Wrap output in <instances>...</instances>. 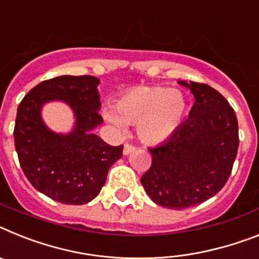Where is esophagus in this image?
Instances as JSON below:
<instances>
[{
    "mask_svg": "<svg viewBox=\"0 0 259 259\" xmlns=\"http://www.w3.org/2000/svg\"><path fill=\"white\" fill-rule=\"evenodd\" d=\"M136 150V146H133V145H130V143H126L125 146H123V155H129V154H132Z\"/></svg>",
    "mask_w": 259,
    "mask_h": 259,
    "instance_id": "1",
    "label": "esophagus"
}]
</instances>
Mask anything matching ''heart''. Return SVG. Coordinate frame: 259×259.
<instances>
[{
  "mask_svg": "<svg viewBox=\"0 0 259 259\" xmlns=\"http://www.w3.org/2000/svg\"><path fill=\"white\" fill-rule=\"evenodd\" d=\"M116 109L104 112L108 122L121 130H125L126 122L138 123L141 140L159 143L179 127L187 112V101L178 89L136 87L117 100Z\"/></svg>",
  "mask_w": 259,
  "mask_h": 259,
  "instance_id": "obj_1",
  "label": "heart"
}]
</instances>
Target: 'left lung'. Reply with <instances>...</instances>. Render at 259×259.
<instances>
[{
    "label": "left lung",
    "instance_id": "left-lung-1",
    "mask_svg": "<svg viewBox=\"0 0 259 259\" xmlns=\"http://www.w3.org/2000/svg\"><path fill=\"white\" fill-rule=\"evenodd\" d=\"M178 82L192 92L195 104L166 142L149 149L153 162L141 183L154 203L179 210L225 186L240 140L236 113L221 93L201 82Z\"/></svg>",
    "mask_w": 259,
    "mask_h": 259
}]
</instances>
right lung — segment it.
<instances>
[{
	"instance_id": "1",
	"label": "right lung",
	"mask_w": 259,
	"mask_h": 259,
	"mask_svg": "<svg viewBox=\"0 0 259 259\" xmlns=\"http://www.w3.org/2000/svg\"><path fill=\"white\" fill-rule=\"evenodd\" d=\"M100 80L93 76H58L30 91L17 110L15 150L26 178L39 192L63 204L81 205L97 196L108 171L122 156L123 146H110L93 129L100 116ZM63 101L74 112L75 126L67 135L50 131L41 108Z\"/></svg>"
}]
</instances>
